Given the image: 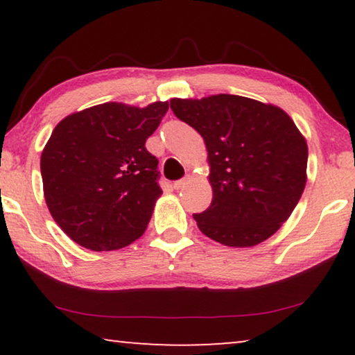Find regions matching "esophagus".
<instances>
[{
  "label": "esophagus",
  "mask_w": 355,
  "mask_h": 355,
  "mask_svg": "<svg viewBox=\"0 0 355 355\" xmlns=\"http://www.w3.org/2000/svg\"><path fill=\"white\" fill-rule=\"evenodd\" d=\"M191 181V178L189 176H186V178H182V179H179V181H176L173 184V187L176 189V191H179V189H182V187H186V184Z\"/></svg>",
  "instance_id": "1"
}]
</instances>
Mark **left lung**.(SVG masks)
<instances>
[{"label": "left lung", "instance_id": "1", "mask_svg": "<svg viewBox=\"0 0 355 355\" xmlns=\"http://www.w3.org/2000/svg\"><path fill=\"white\" fill-rule=\"evenodd\" d=\"M173 113L205 140L211 205L198 230L230 247H252L288 220L307 181V142L288 113L239 95L173 98Z\"/></svg>", "mask_w": 355, "mask_h": 355}]
</instances>
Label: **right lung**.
Segmentation results:
<instances>
[{
  "instance_id": "1",
  "label": "right lung",
  "mask_w": 355,
  "mask_h": 355,
  "mask_svg": "<svg viewBox=\"0 0 355 355\" xmlns=\"http://www.w3.org/2000/svg\"><path fill=\"white\" fill-rule=\"evenodd\" d=\"M168 108L110 101L69 114L51 132L40 159L43 192L53 220L79 245L118 250L147 230L162 187L145 142Z\"/></svg>"
}]
</instances>
